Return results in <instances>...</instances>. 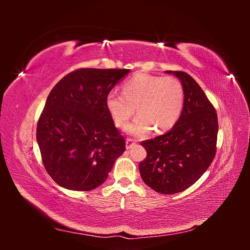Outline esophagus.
I'll return each instance as SVG.
<instances>
[{
  "mask_svg": "<svg viewBox=\"0 0 250 250\" xmlns=\"http://www.w3.org/2000/svg\"><path fill=\"white\" fill-rule=\"evenodd\" d=\"M135 144H137V141L131 139V138H127V140H126V148L129 149V148L133 147Z\"/></svg>",
  "mask_w": 250,
  "mask_h": 250,
  "instance_id": "esophagus-1",
  "label": "esophagus"
}]
</instances>
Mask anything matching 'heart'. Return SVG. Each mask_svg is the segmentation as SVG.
Wrapping results in <instances>:
<instances>
[{"instance_id":"b5f03b06","label":"heart","mask_w":250,"mask_h":250,"mask_svg":"<svg viewBox=\"0 0 250 250\" xmlns=\"http://www.w3.org/2000/svg\"><path fill=\"white\" fill-rule=\"evenodd\" d=\"M138 117L126 130L145 137L154 128L167 131L176 125L185 106V89L172 76L138 74L125 81L122 94L111 92L106 97V107L118 126H124L133 116Z\"/></svg>"}]
</instances>
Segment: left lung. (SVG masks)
I'll list each match as a JSON object with an SVG mask.
<instances>
[{
  "mask_svg": "<svg viewBox=\"0 0 250 250\" xmlns=\"http://www.w3.org/2000/svg\"><path fill=\"white\" fill-rule=\"evenodd\" d=\"M173 73L185 89V106L170 131L141 144L147 156L139 165L142 179L161 194L183 192L197 181L214 161L218 117L214 105L190 75Z\"/></svg>",
  "mask_w": 250,
  "mask_h": 250,
  "instance_id": "obj_1",
  "label": "left lung"
}]
</instances>
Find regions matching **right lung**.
Returning a JSON list of instances; mask_svg holds the SVG:
<instances>
[{
	"label": "right lung",
	"instance_id": "obj_1",
	"mask_svg": "<svg viewBox=\"0 0 250 250\" xmlns=\"http://www.w3.org/2000/svg\"><path fill=\"white\" fill-rule=\"evenodd\" d=\"M127 69H78L50 92L36 128L44 169L60 187L90 191L106 180L125 139L106 97Z\"/></svg>",
	"mask_w": 250,
	"mask_h": 250
}]
</instances>
